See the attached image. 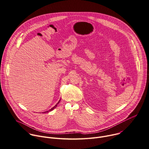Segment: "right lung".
I'll return each instance as SVG.
<instances>
[{
  "instance_id": "1",
  "label": "right lung",
  "mask_w": 149,
  "mask_h": 149,
  "mask_svg": "<svg viewBox=\"0 0 149 149\" xmlns=\"http://www.w3.org/2000/svg\"><path fill=\"white\" fill-rule=\"evenodd\" d=\"M60 100H59V101H58V103H57V104H56V105H55V106H54V107H53V108H52V109H50V110H48V111H45V112H43V113H48V112H49V111H52V110H54V109H55V108H56V107H57V104H58V103H59V102H60Z\"/></svg>"
}]
</instances>
